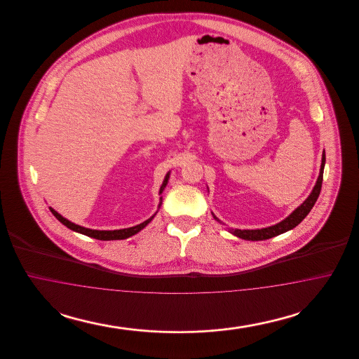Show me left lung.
<instances>
[{
	"label": "left lung",
	"mask_w": 359,
	"mask_h": 359,
	"mask_svg": "<svg viewBox=\"0 0 359 359\" xmlns=\"http://www.w3.org/2000/svg\"><path fill=\"white\" fill-rule=\"evenodd\" d=\"M325 154H322V165H320V173L318 177V182L315 184V187L312 189V192L309 194L307 199L304 201L303 205H299L290 217H287L284 221H281L277 224H273L271 227H265V229H257V230H230L234 236H237L238 238L248 239V241H264V239L272 238L276 236H280L288 230H292L293 227H296L299 223L302 222L308 215V212L312 210L313 205L316 203L320 189H322V183H323V171H325ZM215 219H218L214 215Z\"/></svg>",
	"instance_id": "1"
}]
</instances>
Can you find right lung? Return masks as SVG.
<instances>
[{
	"mask_svg": "<svg viewBox=\"0 0 359 359\" xmlns=\"http://www.w3.org/2000/svg\"><path fill=\"white\" fill-rule=\"evenodd\" d=\"M168 179H170V172L167 173V176H165V179H164V182H163V184H161L160 194L163 192V189L167 186ZM160 201H161V198H160ZM160 205H161V202H160V205H158V208H160ZM50 210H51L52 214L56 217V219L60 221L65 226H67L69 230L76 231V233H81V234L87 236V237H91V238L100 239V241H114V239L129 238V237L137 234L140 230H142L148 223L154 219V217L156 215V214H154V217H151V218L147 219L145 222L140 223V224L133 226V227H129V229H121V230H91V229H86V227H82V226H79V224L69 222V219L63 218L59 212H56L51 207H50Z\"/></svg>",
	"mask_w": 359,
	"mask_h": 359,
	"instance_id": "obj_1",
	"label": "right lung"
}]
</instances>
